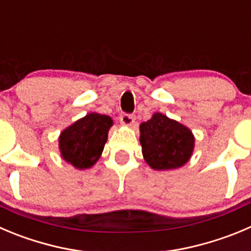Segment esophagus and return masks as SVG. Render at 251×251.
<instances>
[{"instance_id":"1","label":"esophagus","mask_w":251,"mask_h":251,"mask_svg":"<svg viewBox=\"0 0 251 251\" xmlns=\"http://www.w3.org/2000/svg\"><path fill=\"white\" fill-rule=\"evenodd\" d=\"M119 121H121V123L123 124V126H126V127H130V126L134 124L135 117L133 116V114H122V116L119 117Z\"/></svg>"}]
</instances>
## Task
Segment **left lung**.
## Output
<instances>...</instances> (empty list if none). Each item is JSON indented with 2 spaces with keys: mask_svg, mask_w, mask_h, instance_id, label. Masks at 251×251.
Returning a JSON list of instances; mask_svg holds the SVG:
<instances>
[{
  "mask_svg": "<svg viewBox=\"0 0 251 251\" xmlns=\"http://www.w3.org/2000/svg\"><path fill=\"white\" fill-rule=\"evenodd\" d=\"M140 144L145 163L157 171L175 170L185 165L195 150L190 128L165 114L155 112L139 126Z\"/></svg>",
  "mask_w": 251,
  "mask_h": 251,
  "instance_id": "left-lung-1",
  "label": "left lung"
}]
</instances>
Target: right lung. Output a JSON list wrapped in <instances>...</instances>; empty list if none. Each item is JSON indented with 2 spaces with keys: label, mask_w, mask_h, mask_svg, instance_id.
Instances as JSON below:
<instances>
[{
  "label": "right lung",
  "mask_w": 251,
  "mask_h": 251,
  "mask_svg": "<svg viewBox=\"0 0 251 251\" xmlns=\"http://www.w3.org/2000/svg\"><path fill=\"white\" fill-rule=\"evenodd\" d=\"M113 121L96 112L74 122L59 135V150L66 163L77 170L90 169L99 161Z\"/></svg>",
  "instance_id": "obj_1"
}]
</instances>
